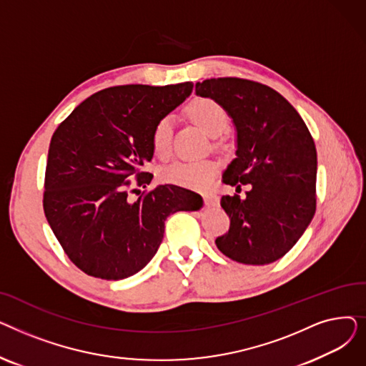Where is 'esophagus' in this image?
Masks as SVG:
<instances>
[{"label":"esophagus","instance_id":"obj_1","mask_svg":"<svg viewBox=\"0 0 366 366\" xmlns=\"http://www.w3.org/2000/svg\"><path fill=\"white\" fill-rule=\"evenodd\" d=\"M203 200L207 206H218L219 204V197L217 194H204Z\"/></svg>","mask_w":366,"mask_h":366}]
</instances>
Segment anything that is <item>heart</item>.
<instances>
[{"label": "heart", "mask_w": 366, "mask_h": 366, "mask_svg": "<svg viewBox=\"0 0 366 366\" xmlns=\"http://www.w3.org/2000/svg\"><path fill=\"white\" fill-rule=\"evenodd\" d=\"M187 117L210 137L219 134L228 123L227 111L221 104L210 98H197L185 107ZM172 145V123L167 117L160 119L151 132V147L159 159H166ZM218 169L217 162L210 159H185L164 166L159 178L166 184L185 188H203Z\"/></svg>", "instance_id": "heart-1"}]
</instances>
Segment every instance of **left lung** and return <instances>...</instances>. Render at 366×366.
<instances>
[{
	"mask_svg": "<svg viewBox=\"0 0 366 366\" xmlns=\"http://www.w3.org/2000/svg\"><path fill=\"white\" fill-rule=\"evenodd\" d=\"M196 93L224 107L237 130L236 159L222 182L247 185L246 197L222 196L228 232L217 237L233 261L270 264L286 255L316 212L317 154L301 115L274 89L222 76L196 84Z\"/></svg>",
	"mask_w": 366,
	"mask_h": 366,
	"instance_id": "8db88e82",
	"label": "left lung"
}]
</instances>
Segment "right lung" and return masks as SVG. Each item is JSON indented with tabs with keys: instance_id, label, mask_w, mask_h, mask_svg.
Here are the masks:
<instances>
[{
	"instance_id": "obj_1",
	"label": "right lung",
	"mask_w": 366,
	"mask_h": 366,
	"mask_svg": "<svg viewBox=\"0 0 366 366\" xmlns=\"http://www.w3.org/2000/svg\"><path fill=\"white\" fill-rule=\"evenodd\" d=\"M193 83L126 84L83 101L53 133L44 178L46 218L68 258L89 276L120 280L156 255L166 218L199 209L202 197L177 185L139 193L152 173L151 132L185 101ZM130 177H137L134 183Z\"/></svg>"
}]
</instances>
